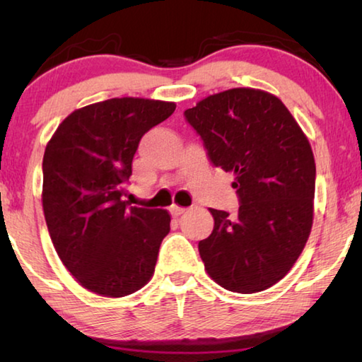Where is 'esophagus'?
I'll list each match as a JSON object with an SVG mask.
<instances>
[{
  "label": "esophagus",
  "instance_id": "1",
  "mask_svg": "<svg viewBox=\"0 0 362 362\" xmlns=\"http://www.w3.org/2000/svg\"><path fill=\"white\" fill-rule=\"evenodd\" d=\"M169 212L173 214L174 217H179V216H182L183 212H187V207H180V206H177V204H174V206H170V209H169Z\"/></svg>",
  "mask_w": 362,
  "mask_h": 362
}]
</instances>
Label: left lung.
I'll list each match as a JSON object with an SVG mask.
<instances>
[{
  "label": "left lung",
  "instance_id": "left-lung-1",
  "mask_svg": "<svg viewBox=\"0 0 362 362\" xmlns=\"http://www.w3.org/2000/svg\"><path fill=\"white\" fill-rule=\"evenodd\" d=\"M211 163L235 174L240 209H209L199 241L209 276L226 291L254 293L283 279L313 225L316 166L308 139L276 95L235 88L185 110Z\"/></svg>",
  "mask_w": 362,
  "mask_h": 362
}]
</instances>
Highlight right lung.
I'll use <instances>...</instances> for the list:
<instances>
[{"label": "right lung", "instance_id": "1", "mask_svg": "<svg viewBox=\"0 0 362 362\" xmlns=\"http://www.w3.org/2000/svg\"><path fill=\"white\" fill-rule=\"evenodd\" d=\"M174 102L122 97L78 108L42 158V211L54 247L84 289L124 297L148 283L170 230L164 209L127 206L140 139L174 113Z\"/></svg>", "mask_w": 362, "mask_h": 362}]
</instances>
